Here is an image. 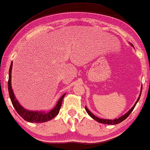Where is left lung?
I'll return each instance as SVG.
<instances>
[{
  "mask_svg": "<svg viewBox=\"0 0 150 150\" xmlns=\"http://www.w3.org/2000/svg\"><path fill=\"white\" fill-rule=\"evenodd\" d=\"M131 46H132L133 48H134V46H133L132 43H129ZM141 91H142V86H141V92H140V94H139V96L138 98V99H137V100L136 101V102H135L134 105H133V106L132 108H130V110H128V112H126V113H125L124 115L121 116L120 117L117 118V119H114V120H106V119H100L99 117H96L92 113V112H90V110L88 109L87 107H86L85 106V110L86 111H87V112L88 113V115L91 117V118H93V120H95L96 121H97L99 123H101V124H108V125H115V124H120V123H121L122 122H123V121L126 120V119L129 116V115H130L131 112H132V111L133 110V109H134L135 106H136V104H137V102H138V101L139 100V98H140L141 97Z\"/></svg>",
  "mask_w": 150,
  "mask_h": 150,
  "instance_id": "1",
  "label": "left lung"
}]
</instances>
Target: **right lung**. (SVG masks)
I'll return each mask as SVG.
<instances>
[{"label": "right lung", "instance_id": "add662e5", "mask_svg": "<svg viewBox=\"0 0 150 150\" xmlns=\"http://www.w3.org/2000/svg\"><path fill=\"white\" fill-rule=\"evenodd\" d=\"M12 65H13V62H11V65L9 67V81H8V90H9V94L10 99H11V103L13 104V107L18 114L26 120V122H31V123H43L48 122L53 118L55 117L60 110L61 104L63 98L65 97V94L63 95L60 98L59 101L57 102L56 106H54L52 109L48 111H44V110H30L24 108L22 105H20L19 102L18 101L17 99L16 98V96L14 95L13 91V89L11 87V69Z\"/></svg>", "mask_w": 150, "mask_h": 150}]
</instances>
